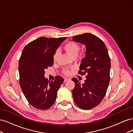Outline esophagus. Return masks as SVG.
<instances>
[{
	"label": "esophagus",
	"instance_id": "obj_1",
	"mask_svg": "<svg viewBox=\"0 0 133 133\" xmlns=\"http://www.w3.org/2000/svg\"><path fill=\"white\" fill-rule=\"evenodd\" d=\"M70 80V79L68 78H64V82H65L68 81V80Z\"/></svg>",
	"mask_w": 133,
	"mask_h": 133
}]
</instances>
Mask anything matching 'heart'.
I'll list each match as a JSON object with an SVG mask.
<instances>
[{
    "mask_svg": "<svg viewBox=\"0 0 133 133\" xmlns=\"http://www.w3.org/2000/svg\"><path fill=\"white\" fill-rule=\"evenodd\" d=\"M64 48L68 54L72 57H74L77 56L80 50V47L78 43L74 42H69L64 45ZM58 54L59 51H55L53 55V60L54 62L57 60ZM63 73L65 75H69L70 74V71L68 68H65V69H63Z\"/></svg>",
    "mask_w": 133,
    "mask_h": 133,
    "instance_id": "b5f03b06",
    "label": "heart"
}]
</instances>
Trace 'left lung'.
I'll return each mask as SVG.
<instances>
[{
    "label": "left lung",
    "mask_w": 133,
    "mask_h": 133,
    "mask_svg": "<svg viewBox=\"0 0 133 133\" xmlns=\"http://www.w3.org/2000/svg\"><path fill=\"white\" fill-rule=\"evenodd\" d=\"M73 41L86 46L85 57L82 59L79 74L87 75L84 84L75 78L72 91L75 104L84 110H89L101 103L110 81V59L105 44L91 33L74 36Z\"/></svg>",
    "instance_id": "1"
}]
</instances>
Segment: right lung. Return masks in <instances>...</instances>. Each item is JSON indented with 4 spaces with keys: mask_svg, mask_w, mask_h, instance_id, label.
Returning a JSON list of instances; mask_svg holds the SVG:
<instances>
[{
    "mask_svg": "<svg viewBox=\"0 0 133 133\" xmlns=\"http://www.w3.org/2000/svg\"><path fill=\"white\" fill-rule=\"evenodd\" d=\"M66 37H41L24 47L19 61V83L28 102L33 107L46 110L53 105L57 91L64 82L60 76L50 81L45 69L53 65V55Z\"/></svg>",
    "mask_w": 133,
    "mask_h": 133,
    "instance_id": "add662e5",
    "label": "right lung"
}]
</instances>
